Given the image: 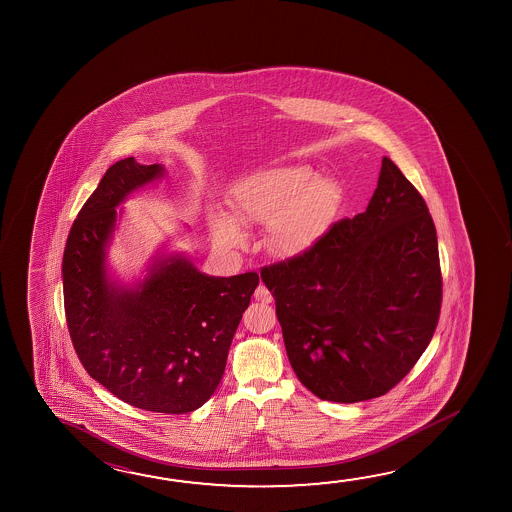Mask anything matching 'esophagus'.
I'll list each match as a JSON object with an SVG mask.
<instances>
[{
	"label": "esophagus",
	"instance_id": "1",
	"mask_svg": "<svg viewBox=\"0 0 512 512\" xmlns=\"http://www.w3.org/2000/svg\"><path fill=\"white\" fill-rule=\"evenodd\" d=\"M253 298L260 303H271L273 302V296L268 291V287L266 285L260 284L257 289H255V294H253Z\"/></svg>",
	"mask_w": 512,
	"mask_h": 512
}]
</instances>
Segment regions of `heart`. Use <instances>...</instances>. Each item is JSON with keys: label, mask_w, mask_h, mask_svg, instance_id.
Wrapping results in <instances>:
<instances>
[{"label": "heart", "mask_w": 512, "mask_h": 512, "mask_svg": "<svg viewBox=\"0 0 512 512\" xmlns=\"http://www.w3.org/2000/svg\"><path fill=\"white\" fill-rule=\"evenodd\" d=\"M341 202L339 185L314 175L309 166H280L248 176L232 191L235 218L244 225H266V246L282 259L307 252L327 232ZM214 241L239 248L243 230L232 216H212Z\"/></svg>", "instance_id": "obj_1"}]
</instances>
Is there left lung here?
I'll use <instances>...</instances> for the list:
<instances>
[{"label": "left lung", "mask_w": 512, "mask_h": 512, "mask_svg": "<svg viewBox=\"0 0 512 512\" xmlns=\"http://www.w3.org/2000/svg\"><path fill=\"white\" fill-rule=\"evenodd\" d=\"M260 278L275 296L296 377L327 402L386 394L436 332L443 294L436 227L389 157L362 214Z\"/></svg>", "instance_id": "left-lung-1"}]
</instances>
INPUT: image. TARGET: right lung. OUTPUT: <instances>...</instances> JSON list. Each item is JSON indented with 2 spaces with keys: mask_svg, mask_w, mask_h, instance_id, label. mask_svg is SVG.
Listing matches in <instances>:
<instances>
[{
  "mask_svg": "<svg viewBox=\"0 0 512 512\" xmlns=\"http://www.w3.org/2000/svg\"><path fill=\"white\" fill-rule=\"evenodd\" d=\"M164 175L162 164L134 157L107 169L69 232L64 305L78 359L96 382L137 409L185 414L219 386L259 275L210 277L185 253L166 250L132 284L112 273L118 207Z\"/></svg>",
  "mask_w": 512,
  "mask_h": 512,
  "instance_id": "1",
  "label": "right lung"
}]
</instances>
